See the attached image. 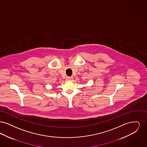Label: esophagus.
<instances>
[{"label": "esophagus", "instance_id": "esophagus-1", "mask_svg": "<svg viewBox=\"0 0 147 147\" xmlns=\"http://www.w3.org/2000/svg\"><path fill=\"white\" fill-rule=\"evenodd\" d=\"M73 77H67V79L68 80H71L73 79Z\"/></svg>", "mask_w": 147, "mask_h": 147}]
</instances>
